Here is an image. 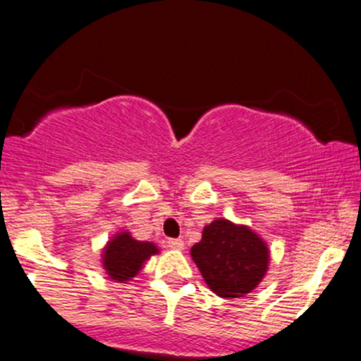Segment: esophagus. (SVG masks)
Segmentation results:
<instances>
[{"mask_svg":"<svg viewBox=\"0 0 361 361\" xmlns=\"http://www.w3.org/2000/svg\"><path fill=\"white\" fill-rule=\"evenodd\" d=\"M166 246L169 250H176V251H183L185 250V243L181 239H168Z\"/></svg>","mask_w":361,"mask_h":361,"instance_id":"1","label":"esophagus"}]
</instances>
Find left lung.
I'll return each mask as SVG.
<instances>
[{"mask_svg": "<svg viewBox=\"0 0 361 361\" xmlns=\"http://www.w3.org/2000/svg\"><path fill=\"white\" fill-rule=\"evenodd\" d=\"M190 255L209 288L224 299L251 293L270 268L267 241L250 226L222 217L207 224Z\"/></svg>", "mask_w": 361, "mask_h": 361, "instance_id": "1", "label": "left lung"}]
</instances>
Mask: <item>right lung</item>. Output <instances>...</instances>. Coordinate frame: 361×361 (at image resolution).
Masks as SVG:
<instances>
[{
    "instance_id": "right-lung-1",
    "label": "right lung",
    "mask_w": 361,
    "mask_h": 361,
    "mask_svg": "<svg viewBox=\"0 0 361 361\" xmlns=\"http://www.w3.org/2000/svg\"><path fill=\"white\" fill-rule=\"evenodd\" d=\"M159 255V247L151 241H137L128 231H118L102 250V267L106 276L117 283H126L139 275L151 256Z\"/></svg>"
}]
</instances>
